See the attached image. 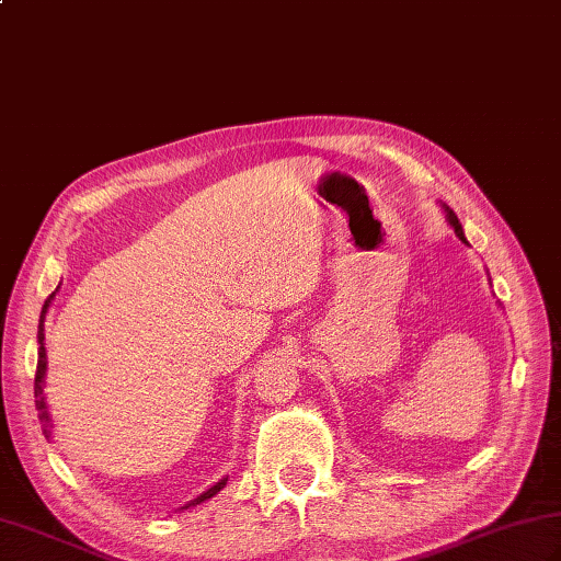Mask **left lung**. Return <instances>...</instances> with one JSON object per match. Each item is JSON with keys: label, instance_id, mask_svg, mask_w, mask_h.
<instances>
[{"label": "left lung", "instance_id": "obj_1", "mask_svg": "<svg viewBox=\"0 0 561 561\" xmlns=\"http://www.w3.org/2000/svg\"><path fill=\"white\" fill-rule=\"evenodd\" d=\"M440 207H444V211H446V219H448V224L453 226V231H456V236L460 238V241L465 243V245H470L468 243V238H465V233H462V226H460V221H458V217H456V211H453L448 205H444V202H440ZM492 282V279H490Z\"/></svg>", "mask_w": 561, "mask_h": 561}]
</instances>
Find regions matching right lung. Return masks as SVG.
Returning <instances> with one entry per match:
<instances>
[{
    "label": "right lung",
    "instance_id": "1",
    "mask_svg": "<svg viewBox=\"0 0 561 561\" xmlns=\"http://www.w3.org/2000/svg\"><path fill=\"white\" fill-rule=\"evenodd\" d=\"M59 289V287H57ZM55 289V291H57ZM55 291L47 296V301H45V306H43V311H41V320H38V371H35V386H33V390H35V410H38V420H41V424H43V434H45V438H53V422H50V412H47V402H45V392H43V386H45V371H47V354H45V316H47V311H50V304H53V299H55ZM226 480L229 478H221L219 482H214L207 492H202L197 499H190V502L185 504V506H181V508H190V506H197V504H202V502H207V499H211L214 494H219L224 486H226Z\"/></svg>",
    "mask_w": 561,
    "mask_h": 561
}]
</instances>
